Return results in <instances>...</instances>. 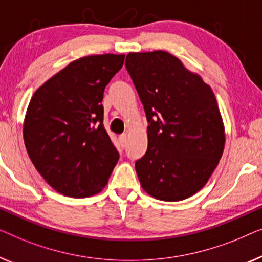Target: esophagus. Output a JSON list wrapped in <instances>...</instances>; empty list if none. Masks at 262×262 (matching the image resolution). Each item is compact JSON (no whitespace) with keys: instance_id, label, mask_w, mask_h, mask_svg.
Masks as SVG:
<instances>
[{"instance_id":"esophagus-1","label":"esophagus","mask_w":262,"mask_h":262,"mask_svg":"<svg viewBox=\"0 0 262 262\" xmlns=\"http://www.w3.org/2000/svg\"><path fill=\"white\" fill-rule=\"evenodd\" d=\"M119 139H120L121 145L126 146V143H127V134H126V133H123V134H121V135L119 136Z\"/></svg>"}]
</instances>
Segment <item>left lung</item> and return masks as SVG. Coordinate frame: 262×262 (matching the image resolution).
<instances>
[{"mask_svg": "<svg viewBox=\"0 0 262 262\" xmlns=\"http://www.w3.org/2000/svg\"><path fill=\"white\" fill-rule=\"evenodd\" d=\"M126 68L148 121L147 152L135 163L140 184L157 200L189 198L223 154L226 134L215 95L165 51L128 53Z\"/></svg>", "mask_w": 262, "mask_h": 262, "instance_id": "8db88e82", "label": "left lung"}]
</instances>
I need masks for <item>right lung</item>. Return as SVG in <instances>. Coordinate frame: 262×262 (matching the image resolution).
<instances>
[{
	"label": "right lung",
	"instance_id": "add662e5",
	"mask_svg": "<svg viewBox=\"0 0 262 262\" xmlns=\"http://www.w3.org/2000/svg\"><path fill=\"white\" fill-rule=\"evenodd\" d=\"M124 54L77 59L35 91L24 122L33 165L57 192L83 198L101 192L119 160L103 126V93Z\"/></svg>",
	"mask_w": 262,
	"mask_h": 262
}]
</instances>
